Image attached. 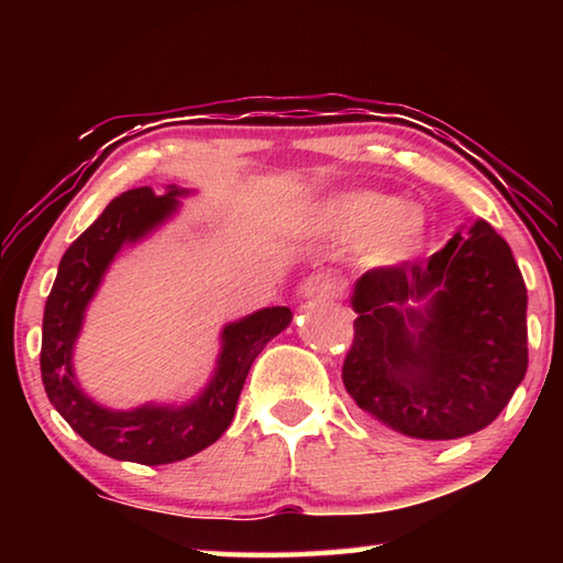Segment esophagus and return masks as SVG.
Here are the masks:
<instances>
[{
  "label": "esophagus",
  "instance_id": "esophagus-1",
  "mask_svg": "<svg viewBox=\"0 0 563 563\" xmlns=\"http://www.w3.org/2000/svg\"><path fill=\"white\" fill-rule=\"evenodd\" d=\"M300 295L312 300H332L340 295V283L325 273L310 275V278H305L300 283Z\"/></svg>",
  "mask_w": 563,
  "mask_h": 563
}]
</instances>
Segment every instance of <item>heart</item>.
Instances as JSON below:
<instances>
[{"instance_id": "b5f03b06", "label": "heart", "mask_w": 563, "mask_h": 563, "mask_svg": "<svg viewBox=\"0 0 563 563\" xmlns=\"http://www.w3.org/2000/svg\"><path fill=\"white\" fill-rule=\"evenodd\" d=\"M320 233L362 238L360 258L369 268H393L412 258L424 241V216L415 206H397L377 190H350L316 211Z\"/></svg>"}]
</instances>
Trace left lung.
Returning a JSON list of instances; mask_svg holds the SVG:
<instances>
[{
	"mask_svg": "<svg viewBox=\"0 0 563 563\" xmlns=\"http://www.w3.org/2000/svg\"><path fill=\"white\" fill-rule=\"evenodd\" d=\"M412 301H427L422 313ZM342 383L360 409L415 440L492 424L527 375V285L487 221L427 261L367 271Z\"/></svg>",
	"mask_w": 563,
	"mask_h": 563,
	"instance_id": "left-lung-1",
	"label": "left lung"
}]
</instances>
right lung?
I'll use <instances>...</instances> for the list:
<instances>
[{"instance_id": "obj_1", "label": "right lung", "mask_w": 563, "mask_h": 563, "mask_svg": "<svg viewBox=\"0 0 563 563\" xmlns=\"http://www.w3.org/2000/svg\"><path fill=\"white\" fill-rule=\"evenodd\" d=\"M180 194L184 190L170 188L166 196H156L144 186L113 198L97 221L66 247L42 322V383L56 412L93 450L148 466L186 460L228 430L253 360L292 320L288 308H265L228 325L216 377L186 407L146 405L131 412H111L81 393L71 373V347L81 330L84 310L121 245L139 241L174 213Z\"/></svg>"}]
</instances>
